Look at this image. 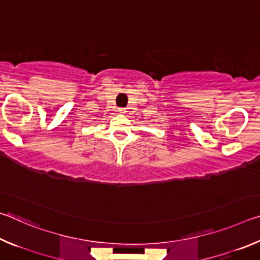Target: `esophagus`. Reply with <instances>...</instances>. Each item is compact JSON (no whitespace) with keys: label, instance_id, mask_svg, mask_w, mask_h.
I'll return each mask as SVG.
<instances>
[{"label":"esophagus","instance_id":"esophagus-1","mask_svg":"<svg viewBox=\"0 0 260 260\" xmlns=\"http://www.w3.org/2000/svg\"><path fill=\"white\" fill-rule=\"evenodd\" d=\"M118 111H119L120 113H125V112H126V109H124V108H119V109H118Z\"/></svg>","mask_w":260,"mask_h":260}]
</instances>
